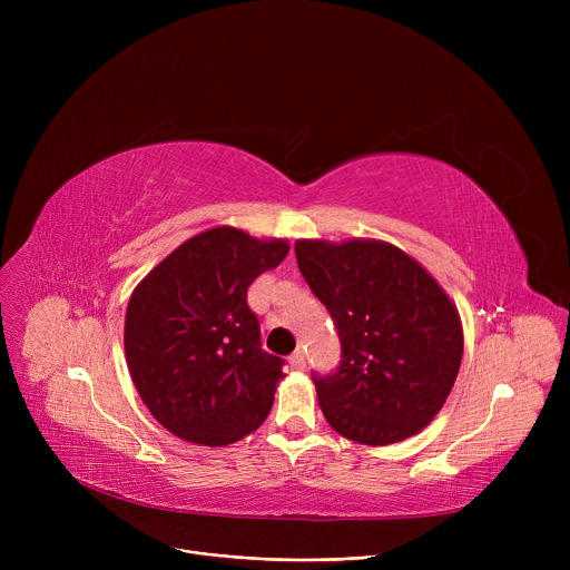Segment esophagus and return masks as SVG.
Returning <instances> with one entry per match:
<instances>
[{"label":"esophagus","instance_id":"34e87169","mask_svg":"<svg viewBox=\"0 0 570 570\" xmlns=\"http://www.w3.org/2000/svg\"><path fill=\"white\" fill-rule=\"evenodd\" d=\"M288 365H291V370H305V353L297 348L291 357H288Z\"/></svg>","mask_w":570,"mask_h":570}]
</instances>
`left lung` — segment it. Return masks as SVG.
Wrapping results in <instances>:
<instances>
[{
  "label": "left lung",
  "instance_id": "1",
  "mask_svg": "<svg viewBox=\"0 0 570 570\" xmlns=\"http://www.w3.org/2000/svg\"><path fill=\"white\" fill-rule=\"evenodd\" d=\"M295 258L342 342L340 367L312 374L325 421L367 445L428 428L464 351L451 297L421 263L381 239H297Z\"/></svg>",
  "mask_w": 570,
  "mask_h": 570
}]
</instances>
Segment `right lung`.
Segmentation results:
<instances>
[{
  "instance_id": "1",
  "label": "right lung",
  "mask_w": 570,
  "mask_h": 570,
  "mask_svg": "<svg viewBox=\"0 0 570 570\" xmlns=\"http://www.w3.org/2000/svg\"><path fill=\"white\" fill-rule=\"evenodd\" d=\"M286 254V239L209 228L170 252L131 293L129 374L149 413L175 436L228 445L273 409L284 361L261 348L247 288Z\"/></svg>"
}]
</instances>
